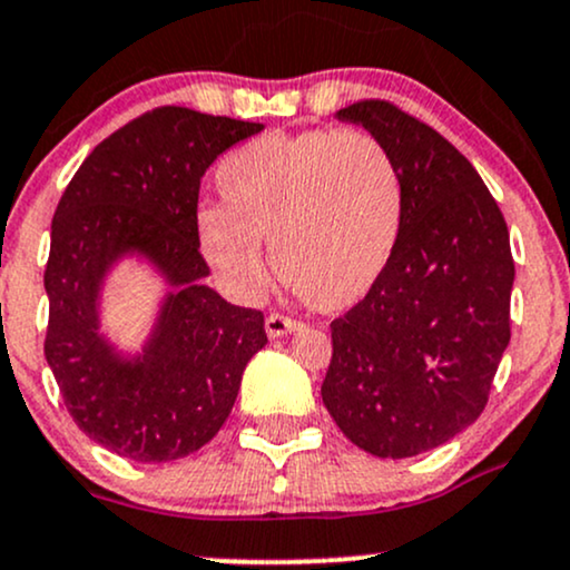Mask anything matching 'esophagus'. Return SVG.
<instances>
[{"mask_svg": "<svg viewBox=\"0 0 570 570\" xmlns=\"http://www.w3.org/2000/svg\"><path fill=\"white\" fill-rule=\"evenodd\" d=\"M299 322H294V318H286V316H281V313H271V316L265 318V332H267V337H284V335H292V332H297L299 330Z\"/></svg>", "mask_w": 570, "mask_h": 570, "instance_id": "1", "label": "esophagus"}]
</instances>
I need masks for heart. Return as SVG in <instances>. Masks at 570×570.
<instances>
[{"instance_id": "b5f03b06", "label": "heart", "mask_w": 570, "mask_h": 570, "mask_svg": "<svg viewBox=\"0 0 570 570\" xmlns=\"http://www.w3.org/2000/svg\"><path fill=\"white\" fill-rule=\"evenodd\" d=\"M225 206L203 208L206 259L238 292H263L271 244L278 278L305 305L340 313L375 289L404 222V179L362 128L267 134L217 168Z\"/></svg>"}]
</instances>
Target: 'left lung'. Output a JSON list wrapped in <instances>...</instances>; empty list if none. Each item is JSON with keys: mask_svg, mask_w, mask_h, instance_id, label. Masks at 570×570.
I'll return each mask as SVG.
<instances>
[{"mask_svg": "<svg viewBox=\"0 0 570 570\" xmlns=\"http://www.w3.org/2000/svg\"><path fill=\"white\" fill-rule=\"evenodd\" d=\"M337 117L391 149L404 222L375 289L330 324L322 399L356 448L410 458L453 440L485 410L512 337L509 230L476 168L426 122L381 98Z\"/></svg>", "mask_w": 570, "mask_h": 570, "instance_id": "8db88e82", "label": "left lung"}]
</instances>
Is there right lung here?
Masks as SVG:
<instances>
[{
	"mask_svg": "<svg viewBox=\"0 0 570 570\" xmlns=\"http://www.w3.org/2000/svg\"><path fill=\"white\" fill-rule=\"evenodd\" d=\"M259 122L158 107L107 136L71 176L53 214L45 358L80 431L139 463L185 458L222 429L265 316L208 289L198 238L206 168ZM139 250L175 286L148 348L120 360L97 335V289Z\"/></svg>",
	"mask_w": 570,
	"mask_h": 570,
	"instance_id": "right-lung-1",
	"label": "right lung"
}]
</instances>
